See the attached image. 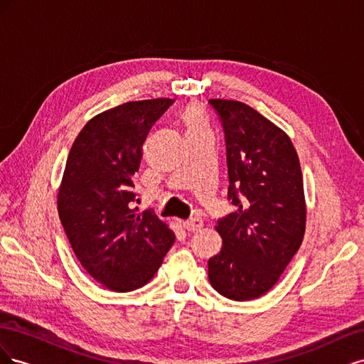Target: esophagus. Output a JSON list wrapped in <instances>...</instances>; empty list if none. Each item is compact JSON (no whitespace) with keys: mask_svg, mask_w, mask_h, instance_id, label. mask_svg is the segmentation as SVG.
I'll use <instances>...</instances> for the list:
<instances>
[{"mask_svg":"<svg viewBox=\"0 0 364 364\" xmlns=\"http://www.w3.org/2000/svg\"><path fill=\"white\" fill-rule=\"evenodd\" d=\"M182 225L186 230H190V232H196V230H200V228L203 226V222L199 217H191L190 220H185Z\"/></svg>","mask_w":364,"mask_h":364,"instance_id":"esophagus-1","label":"esophagus"}]
</instances>
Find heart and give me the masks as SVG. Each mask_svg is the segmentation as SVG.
<instances>
[{
    "label": "heart",
    "mask_w": 364,
    "mask_h": 364,
    "mask_svg": "<svg viewBox=\"0 0 364 364\" xmlns=\"http://www.w3.org/2000/svg\"><path fill=\"white\" fill-rule=\"evenodd\" d=\"M182 121L188 132H199L205 130L206 127V118L202 109L196 105L188 106L182 114Z\"/></svg>",
    "instance_id": "heart-1"
}]
</instances>
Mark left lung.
<instances>
[{"label": "left lung", "instance_id": "1", "mask_svg": "<svg viewBox=\"0 0 364 364\" xmlns=\"http://www.w3.org/2000/svg\"><path fill=\"white\" fill-rule=\"evenodd\" d=\"M226 141L228 200L235 213L217 220L223 246L208 261L213 287L232 301L267 293L299 250L305 232L304 179L285 132L250 106L209 100Z\"/></svg>", "mask_w": 364, "mask_h": 364}]
</instances>
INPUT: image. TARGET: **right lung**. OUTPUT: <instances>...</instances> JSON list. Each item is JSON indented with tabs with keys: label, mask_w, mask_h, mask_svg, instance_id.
<instances>
[{
	"label": "right lung",
	"mask_w": 364,
	"mask_h": 364,
	"mask_svg": "<svg viewBox=\"0 0 364 364\" xmlns=\"http://www.w3.org/2000/svg\"><path fill=\"white\" fill-rule=\"evenodd\" d=\"M171 98L129 102L87 121L75 138L58 194V211L77 259L103 287L146 285L174 243L147 209L138 214L135 176L142 144Z\"/></svg>",
	"instance_id": "1"
}]
</instances>
